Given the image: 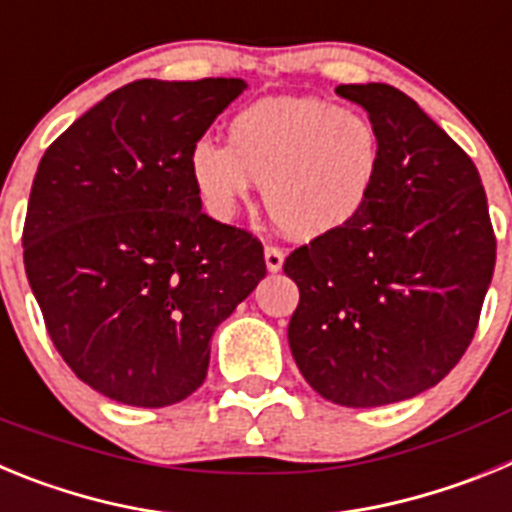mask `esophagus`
Returning a JSON list of instances; mask_svg holds the SVG:
<instances>
[{
	"instance_id": "esophagus-1",
	"label": "esophagus",
	"mask_w": 512,
	"mask_h": 512,
	"mask_svg": "<svg viewBox=\"0 0 512 512\" xmlns=\"http://www.w3.org/2000/svg\"><path fill=\"white\" fill-rule=\"evenodd\" d=\"M264 261H266V269H269L271 274H274V271H282L284 251H282V248H277V246H266Z\"/></svg>"
}]
</instances>
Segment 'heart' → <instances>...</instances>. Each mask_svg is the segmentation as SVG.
<instances>
[{
    "label": "heart",
    "mask_w": 512,
    "mask_h": 512,
    "mask_svg": "<svg viewBox=\"0 0 512 512\" xmlns=\"http://www.w3.org/2000/svg\"><path fill=\"white\" fill-rule=\"evenodd\" d=\"M382 156L379 130L361 112L312 97H274L228 122V146L194 140L187 169L215 220H233L264 184L274 225L292 241H318L361 215Z\"/></svg>",
    "instance_id": "b5f03b06"
}]
</instances>
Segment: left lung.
I'll return each instance as SVG.
<instances>
[{
    "mask_svg": "<svg viewBox=\"0 0 512 512\" xmlns=\"http://www.w3.org/2000/svg\"><path fill=\"white\" fill-rule=\"evenodd\" d=\"M382 138V171L354 223L295 248L289 348L343 408L431 390L472 343L495 271V233L472 158L390 84H341Z\"/></svg>",
    "mask_w": 512,
    "mask_h": 512,
    "instance_id": "obj_1",
    "label": "left lung"
}]
</instances>
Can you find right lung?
<instances>
[{"instance_id": "1", "label": "right lung", "mask_w": 512, "mask_h": 512, "mask_svg": "<svg viewBox=\"0 0 512 512\" xmlns=\"http://www.w3.org/2000/svg\"><path fill=\"white\" fill-rule=\"evenodd\" d=\"M243 79H138L43 153L27 202V282L53 346L92 390L166 408L207 377L210 338L266 277L251 233L202 212L194 140Z\"/></svg>"}]
</instances>
